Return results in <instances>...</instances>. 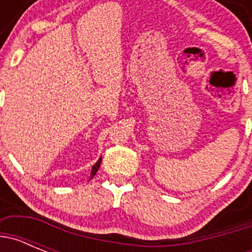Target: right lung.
<instances>
[{
    "instance_id": "add662e5",
    "label": "right lung",
    "mask_w": 252,
    "mask_h": 252,
    "mask_svg": "<svg viewBox=\"0 0 252 252\" xmlns=\"http://www.w3.org/2000/svg\"><path fill=\"white\" fill-rule=\"evenodd\" d=\"M101 162H102V157L99 158L98 159V161L95 162L94 165L92 166V171H91V178H93L95 175V173H97V170H98L99 169V166H101Z\"/></svg>"
}]
</instances>
